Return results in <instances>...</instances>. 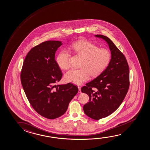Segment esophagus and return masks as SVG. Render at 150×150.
Segmentation results:
<instances>
[{
	"label": "esophagus",
	"instance_id": "esophagus-1",
	"mask_svg": "<svg viewBox=\"0 0 150 150\" xmlns=\"http://www.w3.org/2000/svg\"><path fill=\"white\" fill-rule=\"evenodd\" d=\"M78 93H81V87L80 86H78Z\"/></svg>",
	"mask_w": 150,
	"mask_h": 150
}]
</instances>
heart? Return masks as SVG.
Masks as SVG:
<instances>
[{"instance_id":"b5f03b06","label":"heart","mask_w":150,"mask_h":150,"mask_svg":"<svg viewBox=\"0 0 150 150\" xmlns=\"http://www.w3.org/2000/svg\"><path fill=\"white\" fill-rule=\"evenodd\" d=\"M69 49L83 58L80 65L81 69H72L66 73L64 80L67 82L81 85L89 79L90 74L92 76H96L101 74L110 61V51L106 48H99L91 42H76ZM70 58L69 52L62 50L57 57V63L62 69H68L71 67Z\"/></svg>"}]
</instances>
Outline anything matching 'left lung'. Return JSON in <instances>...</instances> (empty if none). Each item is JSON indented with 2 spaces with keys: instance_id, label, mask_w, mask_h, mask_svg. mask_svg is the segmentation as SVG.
I'll use <instances>...</instances> for the list:
<instances>
[{
  "instance_id": "obj_1",
  "label": "left lung",
  "mask_w": 150,
  "mask_h": 150,
  "mask_svg": "<svg viewBox=\"0 0 150 150\" xmlns=\"http://www.w3.org/2000/svg\"><path fill=\"white\" fill-rule=\"evenodd\" d=\"M106 42L111 60L106 69L96 78L81 88L89 102L83 106L85 114L96 120L106 117L123 101L129 86V73L126 58L112 41L103 35H95Z\"/></svg>"
}]
</instances>
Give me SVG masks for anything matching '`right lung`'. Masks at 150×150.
I'll list each match as a JSON object with an SVG mask.
<instances>
[{"instance_id":"right-lung-1","label":"right lung","mask_w":150,"mask_h":150,"mask_svg":"<svg viewBox=\"0 0 150 150\" xmlns=\"http://www.w3.org/2000/svg\"><path fill=\"white\" fill-rule=\"evenodd\" d=\"M62 42L47 41L35 46L27 54L21 80L33 108L49 119L63 115L78 89L71 83L56 85L62 73L54 59Z\"/></svg>"}]
</instances>
